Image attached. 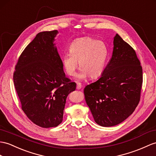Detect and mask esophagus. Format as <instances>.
Masks as SVG:
<instances>
[{
  "label": "esophagus",
  "mask_w": 156,
  "mask_h": 156,
  "mask_svg": "<svg viewBox=\"0 0 156 156\" xmlns=\"http://www.w3.org/2000/svg\"><path fill=\"white\" fill-rule=\"evenodd\" d=\"M82 88V85L80 83H77V89H81Z\"/></svg>",
  "instance_id": "34e87169"
}]
</instances>
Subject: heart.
Segmentation results:
<instances>
[{"mask_svg": "<svg viewBox=\"0 0 156 156\" xmlns=\"http://www.w3.org/2000/svg\"><path fill=\"white\" fill-rule=\"evenodd\" d=\"M69 51V54L62 58L63 67L67 75H75L78 62L81 70L76 77L79 80H84L88 77L97 79L103 73L108 51L102 41L90 37H79L72 41Z\"/></svg>", "mask_w": 156, "mask_h": 156, "instance_id": "obj_1", "label": "heart"}]
</instances>
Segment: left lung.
<instances>
[{
	"instance_id": "8db88e82",
	"label": "left lung",
	"mask_w": 156,
	"mask_h": 156,
	"mask_svg": "<svg viewBox=\"0 0 156 156\" xmlns=\"http://www.w3.org/2000/svg\"><path fill=\"white\" fill-rule=\"evenodd\" d=\"M113 45L103 73L84 89L94 121L104 127L116 126L132 115L139 103L142 85V68L134 49L118 34Z\"/></svg>"
}]
</instances>
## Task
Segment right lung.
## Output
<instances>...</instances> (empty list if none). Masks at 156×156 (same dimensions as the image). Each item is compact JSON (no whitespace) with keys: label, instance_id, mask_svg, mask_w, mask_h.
<instances>
[{"label":"right lung","instance_id":"add662e5","mask_svg":"<svg viewBox=\"0 0 156 156\" xmlns=\"http://www.w3.org/2000/svg\"><path fill=\"white\" fill-rule=\"evenodd\" d=\"M58 34H37L20 55L13 77L22 109L32 122L46 128L62 123L67 97L76 89L64 73L55 43Z\"/></svg>","mask_w":156,"mask_h":156}]
</instances>
